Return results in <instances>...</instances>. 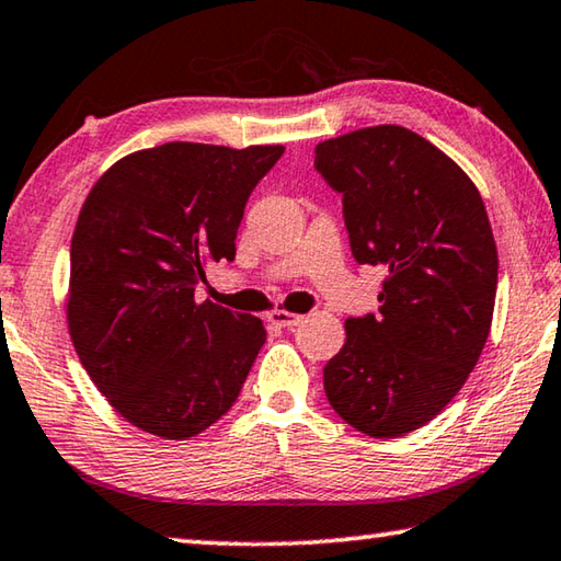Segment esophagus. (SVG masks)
Segmentation results:
<instances>
[{"label":"esophagus","instance_id":"obj_1","mask_svg":"<svg viewBox=\"0 0 561 561\" xmlns=\"http://www.w3.org/2000/svg\"><path fill=\"white\" fill-rule=\"evenodd\" d=\"M301 319H305V317L289 314V312H284V309H274V312H270V322L282 327V329H295L301 322Z\"/></svg>","mask_w":561,"mask_h":561}]
</instances>
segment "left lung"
Wrapping results in <instances>:
<instances>
[{"label":"left lung","instance_id":"8db88e82","mask_svg":"<svg viewBox=\"0 0 561 561\" xmlns=\"http://www.w3.org/2000/svg\"><path fill=\"white\" fill-rule=\"evenodd\" d=\"M314 169L342 194L354 260L389 272L379 314L344 322L324 392L354 430L402 437L455 399L492 327L500 260L482 194L432 141L397 124L322 141Z\"/></svg>","mask_w":561,"mask_h":561}]
</instances>
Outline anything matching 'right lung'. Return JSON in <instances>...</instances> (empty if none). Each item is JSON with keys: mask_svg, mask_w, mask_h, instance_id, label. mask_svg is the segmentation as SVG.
<instances>
[{"mask_svg": "<svg viewBox=\"0 0 561 561\" xmlns=\"http://www.w3.org/2000/svg\"><path fill=\"white\" fill-rule=\"evenodd\" d=\"M284 147L141 149L100 176L69 249L67 319L96 389L124 420L190 439L237 402L262 322L194 301L204 266L234 260L249 194Z\"/></svg>", "mask_w": 561, "mask_h": 561, "instance_id": "add662e5", "label": "right lung"}]
</instances>
